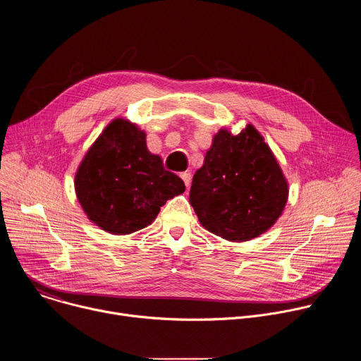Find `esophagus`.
I'll return each instance as SVG.
<instances>
[{"mask_svg":"<svg viewBox=\"0 0 361 361\" xmlns=\"http://www.w3.org/2000/svg\"><path fill=\"white\" fill-rule=\"evenodd\" d=\"M180 177L183 178V181H184L185 187H188V185L191 184V177H192V176H191V173H187V171H185V173H181V174H180Z\"/></svg>","mask_w":361,"mask_h":361,"instance_id":"34e87169","label":"esophagus"}]
</instances>
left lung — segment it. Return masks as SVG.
I'll list each match as a JSON object with an SVG mask.
<instances>
[{
	"label": "left lung",
	"instance_id": "1",
	"mask_svg": "<svg viewBox=\"0 0 361 361\" xmlns=\"http://www.w3.org/2000/svg\"><path fill=\"white\" fill-rule=\"evenodd\" d=\"M288 185L271 149L252 126L220 130L195 171L190 204L204 228L231 241L266 233L281 216Z\"/></svg>",
	"mask_w": 361,
	"mask_h": 361
}]
</instances>
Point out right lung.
I'll return each instance as SVG.
<instances>
[{"instance_id": "add662e5", "label": "right lung", "mask_w": 361, "mask_h": 361, "mask_svg": "<svg viewBox=\"0 0 361 361\" xmlns=\"http://www.w3.org/2000/svg\"><path fill=\"white\" fill-rule=\"evenodd\" d=\"M183 180L147 148L145 133L117 118L91 145L75 174V192L88 219L111 234L151 224Z\"/></svg>"}]
</instances>
